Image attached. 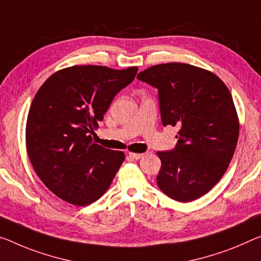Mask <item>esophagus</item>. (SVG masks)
<instances>
[{
    "label": "esophagus",
    "mask_w": 261,
    "mask_h": 261,
    "mask_svg": "<svg viewBox=\"0 0 261 261\" xmlns=\"http://www.w3.org/2000/svg\"><path fill=\"white\" fill-rule=\"evenodd\" d=\"M128 155H129V158L134 160H139L144 156V154H140V153H128Z\"/></svg>",
    "instance_id": "1"
}]
</instances>
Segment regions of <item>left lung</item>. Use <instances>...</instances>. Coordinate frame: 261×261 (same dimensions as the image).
Masks as SVG:
<instances>
[{"label":"left lung","mask_w":261,"mask_h":261,"mask_svg":"<svg viewBox=\"0 0 261 261\" xmlns=\"http://www.w3.org/2000/svg\"><path fill=\"white\" fill-rule=\"evenodd\" d=\"M159 90L163 126H178L177 144L158 151V186L178 202L209 192L225 174L239 136L230 91L211 71L184 63L159 64L138 74Z\"/></svg>","instance_id":"obj_1"}]
</instances>
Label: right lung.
Segmentation results:
<instances>
[{"label": "right lung", "mask_w": 261, "mask_h": 261, "mask_svg": "<svg viewBox=\"0 0 261 261\" xmlns=\"http://www.w3.org/2000/svg\"><path fill=\"white\" fill-rule=\"evenodd\" d=\"M138 67H65L45 80L28 114L25 144L36 174L67 203L85 206L105 194L125 160L123 151L92 142V133Z\"/></svg>", "instance_id": "right-lung-1"}]
</instances>
